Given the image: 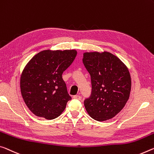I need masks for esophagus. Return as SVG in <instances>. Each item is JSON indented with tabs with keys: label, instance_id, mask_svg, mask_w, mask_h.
Listing matches in <instances>:
<instances>
[{
	"label": "esophagus",
	"instance_id": "34e87169",
	"mask_svg": "<svg viewBox=\"0 0 154 154\" xmlns=\"http://www.w3.org/2000/svg\"><path fill=\"white\" fill-rule=\"evenodd\" d=\"M73 98L75 99L81 100V99H82V97H81V96H79V95H75V96H73Z\"/></svg>",
	"mask_w": 154,
	"mask_h": 154
}]
</instances>
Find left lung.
<instances>
[{
    "label": "left lung",
    "mask_w": 154,
    "mask_h": 154,
    "mask_svg": "<svg viewBox=\"0 0 154 154\" xmlns=\"http://www.w3.org/2000/svg\"><path fill=\"white\" fill-rule=\"evenodd\" d=\"M83 64L91 78L92 92L84 100L90 116L104 121L115 116L125 106L131 91L128 68L109 52L84 53Z\"/></svg>",
    "instance_id": "obj_1"
}]
</instances>
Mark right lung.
Listing matches in <instances>:
<instances>
[{
    "label": "right lung",
    "instance_id": "add662e5",
    "mask_svg": "<svg viewBox=\"0 0 154 154\" xmlns=\"http://www.w3.org/2000/svg\"><path fill=\"white\" fill-rule=\"evenodd\" d=\"M77 51L45 50L33 56L20 77L24 103L37 116L52 120L59 116L71 97L62 73L70 66Z\"/></svg>",
    "mask_w": 154,
    "mask_h": 154
}]
</instances>
